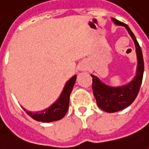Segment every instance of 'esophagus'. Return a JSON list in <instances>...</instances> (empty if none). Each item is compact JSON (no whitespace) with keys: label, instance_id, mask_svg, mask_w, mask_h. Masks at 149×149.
<instances>
[{"label":"esophagus","instance_id":"1","mask_svg":"<svg viewBox=\"0 0 149 149\" xmlns=\"http://www.w3.org/2000/svg\"><path fill=\"white\" fill-rule=\"evenodd\" d=\"M86 68H87V67L85 63H81L78 66V70L80 71H85Z\"/></svg>","mask_w":149,"mask_h":149}]
</instances>
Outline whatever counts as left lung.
Returning a JSON list of instances; mask_svg holds the SVG:
<instances>
[{
    "mask_svg": "<svg viewBox=\"0 0 149 149\" xmlns=\"http://www.w3.org/2000/svg\"><path fill=\"white\" fill-rule=\"evenodd\" d=\"M112 21L118 26L125 27L134 42L135 52L137 55V68L135 76L131 81L126 85L117 87L110 86L104 84L103 81H100V78H98L95 75L91 74L93 80L92 89L97 104L100 109L107 113H115L121 111L130 106L134 102L135 98L138 95L142 84L144 68L142 50L134 33L131 32L130 28L124 23H121L113 18H112Z\"/></svg>",
    "mask_w": 149,
    "mask_h": 149,
    "instance_id": "left-lung-1",
    "label": "left lung"
}]
</instances>
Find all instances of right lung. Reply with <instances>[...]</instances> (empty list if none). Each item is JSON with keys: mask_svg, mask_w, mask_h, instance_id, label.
I'll return each instance as SVG.
<instances>
[{"mask_svg": "<svg viewBox=\"0 0 149 149\" xmlns=\"http://www.w3.org/2000/svg\"><path fill=\"white\" fill-rule=\"evenodd\" d=\"M76 79L77 76L74 75L72 78L67 81L58 99L54 104H51L48 109H45V110L40 112H30L24 108L23 109L28 115L37 121L51 122L60 120L65 116L68 110L71 92L73 89Z\"/></svg>", "mask_w": 149, "mask_h": 149, "instance_id": "1", "label": "right lung"}]
</instances>
